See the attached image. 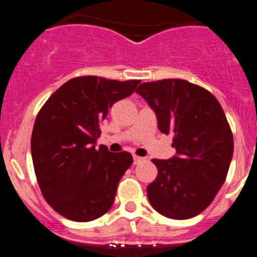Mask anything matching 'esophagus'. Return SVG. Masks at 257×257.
I'll use <instances>...</instances> for the list:
<instances>
[{
    "label": "esophagus",
    "instance_id": "1",
    "mask_svg": "<svg viewBox=\"0 0 257 257\" xmlns=\"http://www.w3.org/2000/svg\"><path fill=\"white\" fill-rule=\"evenodd\" d=\"M142 161H144V157H139V156L134 155V164H139Z\"/></svg>",
    "mask_w": 257,
    "mask_h": 257
}]
</instances>
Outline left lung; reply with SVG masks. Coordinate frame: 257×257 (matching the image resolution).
I'll return each instance as SVG.
<instances>
[{
  "label": "left lung",
  "mask_w": 257,
  "mask_h": 257,
  "mask_svg": "<svg viewBox=\"0 0 257 257\" xmlns=\"http://www.w3.org/2000/svg\"><path fill=\"white\" fill-rule=\"evenodd\" d=\"M137 92L177 151L170 160H152L159 174L147 187L151 205L168 218H192L213 201L229 172L234 139L226 115L209 91L182 79L143 83Z\"/></svg>",
  "instance_id": "left-lung-1"
}]
</instances>
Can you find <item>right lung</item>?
<instances>
[{"instance_id":"add662e5","label":"right lung","mask_w":257,"mask_h":257,"mask_svg":"<svg viewBox=\"0 0 257 257\" xmlns=\"http://www.w3.org/2000/svg\"><path fill=\"white\" fill-rule=\"evenodd\" d=\"M139 83L76 76L61 85L37 113L31 138L35 174L44 199L61 216L88 222L113 205L133 156L126 151L110 153L95 144L111 105L130 96Z\"/></svg>"}]
</instances>
